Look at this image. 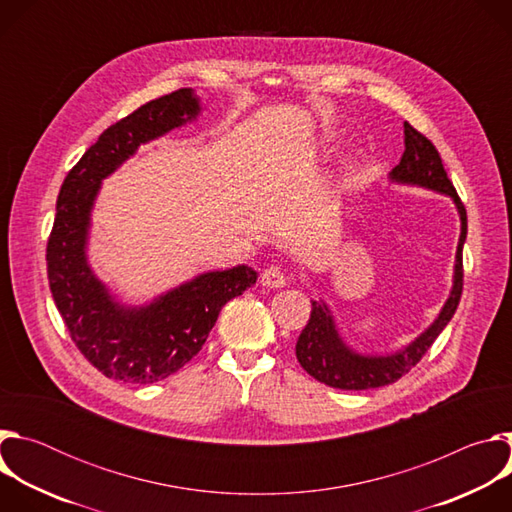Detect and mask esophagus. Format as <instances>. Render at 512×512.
Returning a JSON list of instances; mask_svg holds the SVG:
<instances>
[{"mask_svg": "<svg viewBox=\"0 0 512 512\" xmlns=\"http://www.w3.org/2000/svg\"><path fill=\"white\" fill-rule=\"evenodd\" d=\"M259 281H261V285H265V287H275V289H277V287H283L287 279H285L281 267L271 265V267H267V269L261 273Z\"/></svg>", "mask_w": 512, "mask_h": 512, "instance_id": "1", "label": "esophagus"}]
</instances>
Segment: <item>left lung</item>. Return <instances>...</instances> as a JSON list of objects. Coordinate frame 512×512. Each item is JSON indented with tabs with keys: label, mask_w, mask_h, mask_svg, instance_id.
Segmentation results:
<instances>
[{
	"label": "left lung",
	"mask_w": 512,
	"mask_h": 512,
	"mask_svg": "<svg viewBox=\"0 0 512 512\" xmlns=\"http://www.w3.org/2000/svg\"><path fill=\"white\" fill-rule=\"evenodd\" d=\"M403 127H405V152L401 156V162L389 174L391 182L421 186L433 192L446 194L454 200L460 214L462 231H460V241L456 251L452 291L442 312L433 320V324L425 332H421L411 344L391 354H358L352 348H348L338 334L334 316L330 314L328 306L324 302L312 300V314L298 338L296 356L308 375H312L316 381L334 389L364 391V389H377V387H385L399 381L421 360V356L429 350L435 338L442 334V330L448 326V322L456 314V308L462 298V285H464L462 249L468 233L466 208L444 170L442 158L437 154L435 145L409 123H405Z\"/></svg>",
	"instance_id": "1"
}]
</instances>
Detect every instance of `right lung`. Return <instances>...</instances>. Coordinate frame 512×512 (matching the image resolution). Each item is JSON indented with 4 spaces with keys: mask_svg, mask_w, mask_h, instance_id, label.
<instances>
[{
    "mask_svg": "<svg viewBox=\"0 0 512 512\" xmlns=\"http://www.w3.org/2000/svg\"><path fill=\"white\" fill-rule=\"evenodd\" d=\"M200 109L192 89L141 105L105 129L62 182L46 247L50 291L70 338L107 379L150 385L174 375L198 354L223 306L257 281L255 269L237 265L200 273L145 306H125L87 259L101 182L141 143L196 119Z\"/></svg>",
    "mask_w": 512,
    "mask_h": 512,
    "instance_id": "add662e5",
    "label": "right lung"
}]
</instances>
